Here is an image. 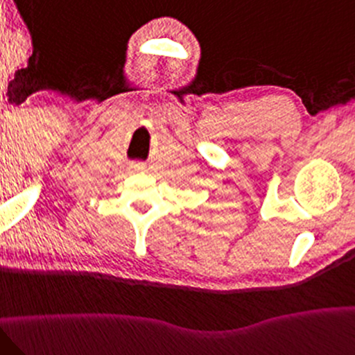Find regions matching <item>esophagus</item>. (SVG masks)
Masks as SVG:
<instances>
[{
	"instance_id": "obj_1",
	"label": "esophagus",
	"mask_w": 355,
	"mask_h": 355,
	"mask_svg": "<svg viewBox=\"0 0 355 355\" xmlns=\"http://www.w3.org/2000/svg\"><path fill=\"white\" fill-rule=\"evenodd\" d=\"M130 167H132L134 171H144L146 169V166L142 164V162H135V164H132Z\"/></svg>"
}]
</instances>
